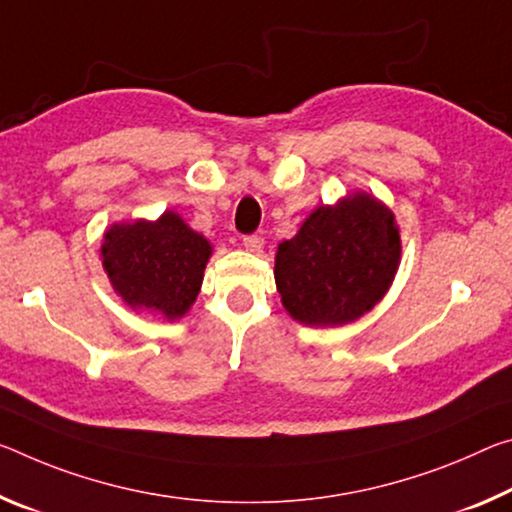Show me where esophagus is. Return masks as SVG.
<instances>
[{"mask_svg": "<svg viewBox=\"0 0 512 512\" xmlns=\"http://www.w3.org/2000/svg\"><path fill=\"white\" fill-rule=\"evenodd\" d=\"M264 246V237H259V234H246L243 237V248L250 250V253H259Z\"/></svg>", "mask_w": 512, "mask_h": 512, "instance_id": "esophagus-1", "label": "esophagus"}]
</instances>
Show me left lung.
<instances>
[{"instance_id":"obj_1","label":"left lung","mask_w":512,"mask_h":512,"mask_svg":"<svg viewBox=\"0 0 512 512\" xmlns=\"http://www.w3.org/2000/svg\"><path fill=\"white\" fill-rule=\"evenodd\" d=\"M401 257L394 216L355 193L319 207L278 246L275 285L285 310L307 326H344L369 312L392 285Z\"/></svg>"}]
</instances>
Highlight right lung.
Here are the masks:
<instances>
[{
    "mask_svg": "<svg viewBox=\"0 0 512 512\" xmlns=\"http://www.w3.org/2000/svg\"><path fill=\"white\" fill-rule=\"evenodd\" d=\"M209 255V241L173 212L157 223L113 225L102 243L113 289L132 307L166 319H180L193 305Z\"/></svg>",
    "mask_w": 512,
    "mask_h": 512,
    "instance_id": "1",
    "label": "right lung"
}]
</instances>
